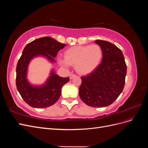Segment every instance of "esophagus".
Listing matches in <instances>:
<instances>
[{
  "instance_id": "1",
  "label": "esophagus",
  "mask_w": 148,
  "mask_h": 148,
  "mask_svg": "<svg viewBox=\"0 0 148 148\" xmlns=\"http://www.w3.org/2000/svg\"><path fill=\"white\" fill-rule=\"evenodd\" d=\"M75 76H76V75L74 74V73H70V79H72L74 77H75Z\"/></svg>"
}]
</instances>
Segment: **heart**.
<instances>
[{
    "label": "heart",
    "instance_id": "b5f03b06",
    "mask_svg": "<svg viewBox=\"0 0 148 148\" xmlns=\"http://www.w3.org/2000/svg\"><path fill=\"white\" fill-rule=\"evenodd\" d=\"M102 50L97 44L71 47L65 51V59H60L65 66L75 65L78 73L88 74L92 72L99 65L102 58Z\"/></svg>",
    "mask_w": 148,
    "mask_h": 148
}]
</instances>
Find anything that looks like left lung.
Instances as JSON below:
<instances>
[{"label": "left lung", "mask_w": 148, "mask_h": 148, "mask_svg": "<svg viewBox=\"0 0 148 148\" xmlns=\"http://www.w3.org/2000/svg\"><path fill=\"white\" fill-rule=\"evenodd\" d=\"M95 42L102 50L101 63L92 72L82 77L79 88L81 99L89 106H108L122 92L127 74V65L122 51L104 40Z\"/></svg>", "instance_id": "left-lung-1"}]
</instances>
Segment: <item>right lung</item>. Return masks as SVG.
Masks as SVG:
<instances>
[{
	"label": "right lung",
	"instance_id": "obj_1",
	"mask_svg": "<svg viewBox=\"0 0 148 148\" xmlns=\"http://www.w3.org/2000/svg\"><path fill=\"white\" fill-rule=\"evenodd\" d=\"M65 46L56 39L46 36L35 39L25 46L16 68V86L23 99L34 108H46L58 101L62 86L69 82V77L62 78L52 71L45 84L40 87L31 86L26 79V73L29 61L38 56L46 57L54 62L60 49Z\"/></svg>",
	"mask_w": 148,
	"mask_h": 148
}]
</instances>
